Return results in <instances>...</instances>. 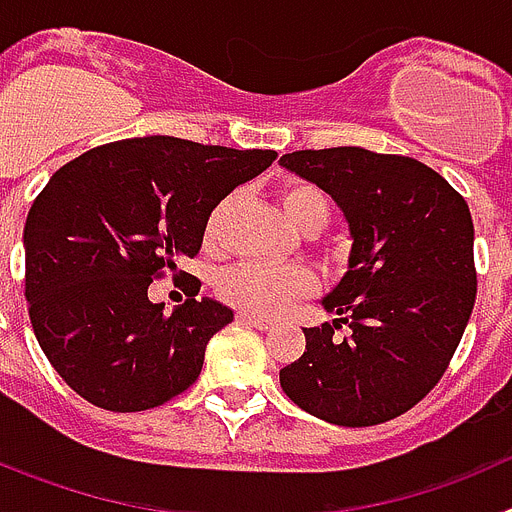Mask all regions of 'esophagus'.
<instances>
[{
    "instance_id": "esophagus-1",
    "label": "esophagus",
    "mask_w": 512,
    "mask_h": 512,
    "mask_svg": "<svg viewBox=\"0 0 512 512\" xmlns=\"http://www.w3.org/2000/svg\"><path fill=\"white\" fill-rule=\"evenodd\" d=\"M238 320H241L243 325H251V328H256V330H271V328H274V323H271V320L256 318V315H248V312H241V315H238Z\"/></svg>"
}]
</instances>
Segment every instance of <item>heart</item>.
<instances>
[{
    "instance_id": "b5f03b06",
    "label": "heart",
    "mask_w": 512,
    "mask_h": 512,
    "mask_svg": "<svg viewBox=\"0 0 512 512\" xmlns=\"http://www.w3.org/2000/svg\"><path fill=\"white\" fill-rule=\"evenodd\" d=\"M279 202L289 220L305 233H320L328 225L330 197L318 184L305 182V179H289L279 189ZM223 210L225 202L212 212L210 223H207V241L210 243L217 241ZM315 287H318V279L305 266H274L259 264V261L233 266L225 271L217 284L225 302L248 315H259V318L279 315L295 300L312 295Z\"/></svg>"
}]
</instances>
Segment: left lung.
I'll return each instance as SVG.
<instances>
[{"label": "left lung", "mask_w": 512, "mask_h": 512, "mask_svg": "<svg viewBox=\"0 0 512 512\" xmlns=\"http://www.w3.org/2000/svg\"><path fill=\"white\" fill-rule=\"evenodd\" d=\"M279 164L333 197L354 241L348 271L323 300L336 320L305 328V354L279 372L282 390L328 423H387L436 387L472 315L467 202L410 156L341 146L287 153ZM341 322L352 336L338 342Z\"/></svg>", "instance_id": "8db88e82"}]
</instances>
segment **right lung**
I'll list each match as a JSON object with an SVG mask.
<instances>
[{"label": "right lung", "mask_w": 512, "mask_h": 512, "mask_svg": "<svg viewBox=\"0 0 512 512\" xmlns=\"http://www.w3.org/2000/svg\"><path fill=\"white\" fill-rule=\"evenodd\" d=\"M274 158L148 135L92 148L51 176L22 235L25 297L43 354L76 395L138 413L197 382L233 310L192 295L166 315L148 287L200 253L212 210Z\"/></svg>", "instance_id": "right-lung-1"}]
</instances>
